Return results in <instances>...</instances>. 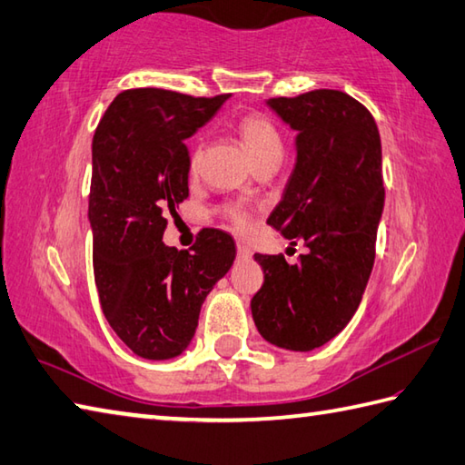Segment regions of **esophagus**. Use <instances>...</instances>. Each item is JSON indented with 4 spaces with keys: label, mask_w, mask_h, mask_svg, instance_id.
I'll return each instance as SVG.
<instances>
[{
    "label": "esophagus",
    "mask_w": 465,
    "mask_h": 465,
    "mask_svg": "<svg viewBox=\"0 0 465 465\" xmlns=\"http://www.w3.org/2000/svg\"><path fill=\"white\" fill-rule=\"evenodd\" d=\"M235 248H238V258H242V260H250L252 258V250L248 248V245L238 243V245H235Z\"/></svg>",
    "instance_id": "obj_1"
}]
</instances>
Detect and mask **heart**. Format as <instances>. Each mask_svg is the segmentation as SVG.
Listing matches in <instances>:
<instances>
[{
  "instance_id": "1",
  "label": "heart",
  "mask_w": 465,
  "mask_h": 465,
  "mask_svg": "<svg viewBox=\"0 0 465 465\" xmlns=\"http://www.w3.org/2000/svg\"><path fill=\"white\" fill-rule=\"evenodd\" d=\"M238 133L242 136L243 147L248 149L250 157L256 165L262 159L270 157V154H282V136L268 116L258 113L245 114L238 124ZM197 163L199 151L193 153V157H191V171L197 169ZM223 215L238 227V230H245L250 223V217L242 207H225Z\"/></svg>"
}]
</instances>
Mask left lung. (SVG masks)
Masks as SVG:
<instances>
[{"label": "left lung", "mask_w": 465, "mask_h": 465, "mask_svg": "<svg viewBox=\"0 0 465 465\" xmlns=\"http://www.w3.org/2000/svg\"><path fill=\"white\" fill-rule=\"evenodd\" d=\"M296 134V165L268 223L308 253H256L263 284L252 316L268 342L312 351L334 339L365 294L385 203L383 154L372 114L341 90L266 103Z\"/></svg>", "instance_id": "left-lung-1"}]
</instances>
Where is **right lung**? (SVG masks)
<instances>
[{
	"mask_svg": "<svg viewBox=\"0 0 465 465\" xmlns=\"http://www.w3.org/2000/svg\"><path fill=\"white\" fill-rule=\"evenodd\" d=\"M230 94L163 88L118 94L93 139L88 220L94 282L108 324L143 359L179 357L205 296L235 260L230 233L207 227L191 252L163 243L167 212L189 197V139Z\"/></svg>",
	"mask_w": 465,
	"mask_h": 465,
	"instance_id": "add662e5",
	"label": "right lung"
}]
</instances>
